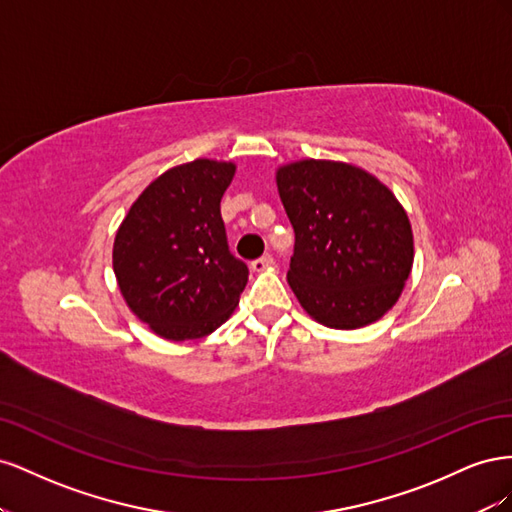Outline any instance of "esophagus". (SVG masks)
Returning a JSON list of instances; mask_svg holds the SVG:
<instances>
[{"instance_id": "1", "label": "esophagus", "mask_w": 512, "mask_h": 512, "mask_svg": "<svg viewBox=\"0 0 512 512\" xmlns=\"http://www.w3.org/2000/svg\"><path fill=\"white\" fill-rule=\"evenodd\" d=\"M271 265H273V258L271 256H260V258H256V260H252V271H256V273H262V271H267V269H271Z\"/></svg>"}]
</instances>
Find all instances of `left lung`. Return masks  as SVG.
<instances>
[{"instance_id":"obj_1","label":"left lung","mask_w":512,"mask_h":512,"mask_svg":"<svg viewBox=\"0 0 512 512\" xmlns=\"http://www.w3.org/2000/svg\"><path fill=\"white\" fill-rule=\"evenodd\" d=\"M275 183L294 228L288 284L309 318L339 331L380 320L414 262L412 224L389 185L314 158L282 164Z\"/></svg>"}]
</instances>
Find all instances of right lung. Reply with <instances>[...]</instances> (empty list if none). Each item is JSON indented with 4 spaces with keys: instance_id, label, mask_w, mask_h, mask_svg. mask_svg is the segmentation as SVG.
<instances>
[{
    "instance_id": "add662e5",
    "label": "right lung",
    "mask_w": 512,
    "mask_h": 512,
    "mask_svg": "<svg viewBox=\"0 0 512 512\" xmlns=\"http://www.w3.org/2000/svg\"><path fill=\"white\" fill-rule=\"evenodd\" d=\"M237 164L198 158L168 168L119 224L113 271L132 314L170 342L200 339L230 318L247 284L228 252L220 200Z\"/></svg>"
}]
</instances>
